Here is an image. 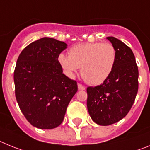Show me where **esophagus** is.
<instances>
[{
	"label": "esophagus",
	"mask_w": 150,
	"mask_h": 150,
	"mask_svg": "<svg viewBox=\"0 0 150 150\" xmlns=\"http://www.w3.org/2000/svg\"><path fill=\"white\" fill-rule=\"evenodd\" d=\"M78 88H79V91H84L85 90V87L81 84H79V83L78 84Z\"/></svg>",
	"instance_id": "34e87169"
}]
</instances>
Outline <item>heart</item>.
<instances>
[{
	"label": "heart",
	"instance_id": "1",
	"mask_svg": "<svg viewBox=\"0 0 150 150\" xmlns=\"http://www.w3.org/2000/svg\"><path fill=\"white\" fill-rule=\"evenodd\" d=\"M58 60L69 76L73 77L81 67L86 82L97 85L111 74L116 60V50L109 42L78 44L70 48L69 56L59 54Z\"/></svg>",
	"mask_w": 150,
	"mask_h": 150
}]
</instances>
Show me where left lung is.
Listing matches in <instances>:
<instances>
[{
  "label": "left lung",
  "instance_id": "8db88e82",
  "mask_svg": "<svg viewBox=\"0 0 150 150\" xmlns=\"http://www.w3.org/2000/svg\"><path fill=\"white\" fill-rule=\"evenodd\" d=\"M106 38L116 50V60L103 83L87 88V106L92 120L110 125L125 117L138 91V67L131 48L114 37Z\"/></svg>",
  "mask_w": 150,
  "mask_h": 150
}]
</instances>
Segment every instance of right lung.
<instances>
[{
    "mask_svg": "<svg viewBox=\"0 0 150 150\" xmlns=\"http://www.w3.org/2000/svg\"><path fill=\"white\" fill-rule=\"evenodd\" d=\"M67 44L42 38L25 47L14 70L15 94L20 110L32 125L53 129L63 121L78 91L75 81L62 73L58 57Z\"/></svg>",
    "mask_w": 150,
    "mask_h": 150,
    "instance_id": "right-lung-1",
    "label": "right lung"
}]
</instances>
